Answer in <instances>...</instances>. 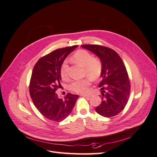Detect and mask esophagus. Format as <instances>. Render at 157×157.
Listing matches in <instances>:
<instances>
[{"mask_svg": "<svg viewBox=\"0 0 157 157\" xmlns=\"http://www.w3.org/2000/svg\"><path fill=\"white\" fill-rule=\"evenodd\" d=\"M82 96H84V97H87V98H89L91 96V94H81Z\"/></svg>", "mask_w": 157, "mask_h": 157, "instance_id": "obj_1", "label": "esophagus"}]
</instances>
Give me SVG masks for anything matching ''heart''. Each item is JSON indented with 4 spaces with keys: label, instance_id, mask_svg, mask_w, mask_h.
Here are the masks:
<instances>
[{
    "label": "heart",
    "instance_id": "b5f03b06",
    "mask_svg": "<svg viewBox=\"0 0 157 157\" xmlns=\"http://www.w3.org/2000/svg\"><path fill=\"white\" fill-rule=\"evenodd\" d=\"M71 60L84 67L86 74L92 79H97L100 76L102 71V63L101 60L93 58L92 55L86 50H79L71 57ZM67 63L65 61L61 67V76L63 79L67 78ZM91 83V79L89 77L83 79L76 80L69 85V88L77 93L84 94L88 92V87Z\"/></svg>",
    "mask_w": 157,
    "mask_h": 157
}]
</instances>
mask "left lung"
<instances>
[{
  "label": "left lung",
  "mask_w": 157,
  "mask_h": 157,
  "mask_svg": "<svg viewBox=\"0 0 157 157\" xmlns=\"http://www.w3.org/2000/svg\"><path fill=\"white\" fill-rule=\"evenodd\" d=\"M81 46L96 54L102 63L101 80L99 84L102 101L96 111L105 117L118 115L125 107L130 92V80L121 58L107 47L96 44Z\"/></svg>",
  "instance_id": "1"
}]
</instances>
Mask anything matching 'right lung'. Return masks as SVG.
I'll list each match as a JSON object with an SVG mask.
<instances>
[{
  "label": "right lung",
  "mask_w": 157,
  "mask_h": 157,
  "mask_svg": "<svg viewBox=\"0 0 157 157\" xmlns=\"http://www.w3.org/2000/svg\"><path fill=\"white\" fill-rule=\"evenodd\" d=\"M77 45L57 49L42 57L33 69L29 93L35 106L42 115L50 121L61 122L72 111L78 95L67 94L60 98L56 93L61 86V67L65 59Z\"/></svg>",
  "instance_id": "add662e5"
}]
</instances>
